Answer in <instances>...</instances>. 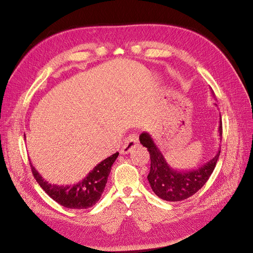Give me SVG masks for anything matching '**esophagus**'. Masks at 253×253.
Masks as SVG:
<instances>
[{"label":"esophagus","mask_w":253,"mask_h":253,"mask_svg":"<svg viewBox=\"0 0 253 253\" xmlns=\"http://www.w3.org/2000/svg\"><path fill=\"white\" fill-rule=\"evenodd\" d=\"M138 136H137L136 134H132L129 135L127 138L126 139V142L125 144L122 145V148L120 150V154L125 155V154H127V153L131 152L132 150L135 149V147L137 144H138Z\"/></svg>","instance_id":"1"}]
</instances>
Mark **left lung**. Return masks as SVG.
I'll return each mask as SVG.
<instances>
[{"instance_id": "8db88e82", "label": "left lung", "mask_w": 253, "mask_h": 253, "mask_svg": "<svg viewBox=\"0 0 253 253\" xmlns=\"http://www.w3.org/2000/svg\"><path fill=\"white\" fill-rule=\"evenodd\" d=\"M218 133L221 138L223 126L219 118ZM140 143L148 149L151 158V169L148 180L154 193L168 202H180L195 194L207 182L216 166L220 150L208 163L190 171H177L167 163L164 154L152 136L143 132L139 136Z\"/></svg>"}]
</instances>
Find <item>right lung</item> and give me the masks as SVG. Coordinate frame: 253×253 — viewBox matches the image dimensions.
Instances as JSON below:
<instances>
[{
    "instance_id": "right-lung-1",
    "label": "right lung",
    "mask_w": 253,
    "mask_h": 253,
    "mask_svg": "<svg viewBox=\"0 0 253 253\" xmlns=\"http://www.w3.org/2000/svg\"><path fill=\"white\" fill-rule=\"evenodd\" d=\"M118 155L117 152L102 160L79 182L65 186L49 183L36 170L32 163L29 162V164L36 180L53 201L70 209H87L100 200L112 166Z\"/></svg>"
}]
</instances>
